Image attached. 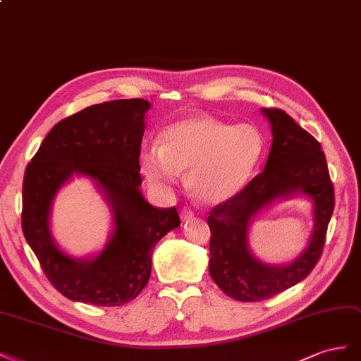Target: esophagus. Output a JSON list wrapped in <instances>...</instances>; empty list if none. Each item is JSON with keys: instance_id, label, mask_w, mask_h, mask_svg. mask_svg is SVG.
<instances>
[{"instance_id": "obj_1", "label": "esophagus", "mask_w": 361, "mask_h": 361, "mask_svg": "<svg viewBox=\"0 0 361 361\" xmlns=\"http://www.w3.org/2000/svg\"><path fill=\"white\" fill-rule=\"evenodd\" d=\"M193 214H195V212L190 207H183V210H181V221L192 219Z\"/></svg>"}]
</instances>
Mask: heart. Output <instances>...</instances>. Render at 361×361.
<instances>
[{
  "label": "heart",
  "mask_w": 361,
  "mask_h": 361,
  "mask_svg": "<svg viewBox=\"0 0 361 361\" xmlns=\"http://www.w3.org/2000/svg\"><path fill=\"white\" fill-rule=\"evenodd\" d=\"M262 152L263 139L254 127L193 118L169 127L161 148L143 149L140 163L147 178L160 186H171L178 173H188L193 197L216 204L243 188Z\"/></svg>",
  "instance_id": "1"
}]
</instances>
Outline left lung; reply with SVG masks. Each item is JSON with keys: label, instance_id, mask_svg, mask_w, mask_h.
<instances>
[{"label": "left lung", "instance_id": "8db88e82", "mask_svg": "<svg viewBox=\"0 0 361 361\" xmlns=\"http://www.w3.org/2000/svg\"><path fill=\"white\" fill-rule=\"evenodd\" d=\"M271 122L272 148L264 171L210 210L209 271L233 300L257 302L281 293L313 271L324 251L334 210V188L325 154L310 133L281 109H263ZM302 191L315 201V228L309 248L287 267H267L250 255L245 233L252 216L274 199Z\"/></svg>", "mask_w": 361, "mask_h": 361}]
</instances>
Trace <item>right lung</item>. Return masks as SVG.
Instances as JSON below:
<instances>
[{
  "label": "right lung",
  "mask_w": 361,
  "mask_h": 361,
  "mask_svg": "<svg viewBox=\"0 0 361 361\" xmlns=\"http://www.w3.org/2000/svg\"><path fill=\"white\" fill-rule=\"evenodd\" d=\"M140 98L106 101L61 119L27 164L23 183V231L44 274L72 301L98 307L123 305L142 292L151 275L156 243L180 225L175 207H154L139 186L143 116ZM83 173L105 190L116 231L94 261H75L50 239L47 216L58 188Z\"/></svg>",
  "instance_id": "right-lung-1"
}]
</instances>
